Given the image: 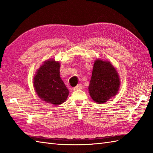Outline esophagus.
Wrapping results in <instances>:
<instances>
[{
	"label": "esophagus",
	"instance_id": "1",
	"mask_svg": "<svg viewBox=\"0 0 153 153\" xmlns=\"http://www.w3.org/2000/svg\"><path fill=\"white\" fill-rule=\"evenodd\" d=\"M83 88L82 84H78L76 87H74V90H77V89H82Z\"/></svg>",
	"mask_w": 153,
	"mask_h": 153
}]
</instances>
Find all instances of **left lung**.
Here are the masks:
<instances>
[{
    "label": "left lung",
    "mask_w": 153,
    "mask_h": 153,
    "mask_svg": "<svg viewBox=\"0 0 153 153\" xmlns=\"http://www.w3.org/2000/svg\"><path fill=\"white\" fill-rule=\"evenodd\" d=\"M120 78L109 62L97 60L94 63L89 91L94 101L104 103L116 95L120 87Z\"/></svg>",
    "instance_id": "obj_1"
}]
</instances>
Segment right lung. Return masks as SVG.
<instances>
[{"instance_id": "1", "label": "right lung", "mask_w": 153, "mask_h": 153, "mask_svg": "<svg viewBox=\"0 0 153 153\" xmlns=\"http://www.w3.org/2000/svg\"><path fill=\"white\" fill-rule=\"evenodd\" d=\"M33 85L41 100L54 105L65 102L69 94L60 77V63L53 60L45 62L37 70Z\"/></svg>"}]
</instances>
